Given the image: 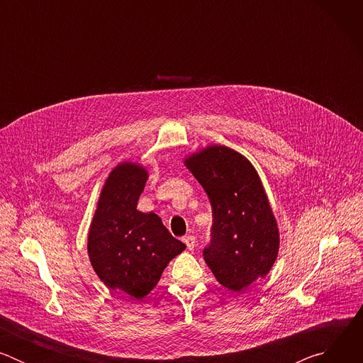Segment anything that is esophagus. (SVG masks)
I'll return each mask as SVG.
<instances>
[{"label": "esophagus", "mask_w": 363, "mask_h": 363, "mask_svg": "<svg viewBox=\"0 0 363 363\" xmlns=\"http://www.w3.org/2000/svg\"><path fill=\"white\" fill-rule=\"evenodd\" d=\"M184 242L186 244V248L189 250V251H192L194 248H195V237L194 235H186V237H184Z\"/></svg>", "instance_id": "1"}]
</instances>
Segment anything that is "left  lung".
Segmentation results:
<instances>
[{
    "label": "left lung",
    "instance_id": "1",
    "mask_svg": "<svg viewBox=\"0 0 363 363\" xmlns=\"http://www.w3.org/2000/svg\"><path fill=\"white\" fill-rule=\"evenodd\" d=\"M210 198L211 242L203 260L225 289L242 291L272 270L280 234L267 194L251 162L237 150L213 145L185 158Z\"/></svg>",
    "mask_w": 363,
    "mask_h": 363
}]
</instances>
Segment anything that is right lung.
<instances>
[{"label":"right lung","mask_w":363,"mask_h":363,"mask_svg":"<svg viewBox=\"0 0 363 363\" xmlns=\"http://www.w3.org/2000/svg\"><path fill=\"white\" fill-rule=\"evenodd\" d=\"M146 181L147 171L139 164L115 167L101 188L87 235V254L99 279L135 298L149 294L186 247L157 214L136 210Z\"/></svg>","instance_id":"add662e5"}]
</instances>
